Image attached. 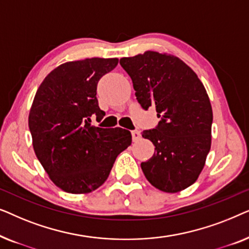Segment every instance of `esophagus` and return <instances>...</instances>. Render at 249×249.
I'll use <instances>...</instances> for the list:
<instances>
[{"label":"esophagus","mask_w":249,"mask_h":249,"mask_svg":"<svg viewBox=\"0 0 249 249\" xmlns=\"http://www.w3.org/2000/svg\"><path fill=\"white\" fill-rule=\"evenodd\" d=\"M131 136H132V141H134V142H138L139 139H141V137H142L141 131H138V130L132 131L131 132Z\"/></svg>","instance_id":"obj_1"}]
</instances>
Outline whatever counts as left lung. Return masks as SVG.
I'll use <instances>...</instances> for the list:
<instances>
[{
    "label": "left lung",
    "instance_id": "1",
    "mask_svg": "<svg viewBox=\"0 0 249 249\" xmlns=\"http://www.w3.org/2000/svg\"><path fill=\"white\" fill-rule=\"evenodd\" d=\"M138 103L155 107L158 127L142 136L155 146L141 166L146 179L165 193H178L198 179L212 142L213 112L205 87L192 68L171 54L146 51L122 57Z\"/></svg>",
    "mask_w": 249,
    "mask_h": 249
}]
</instances>
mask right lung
<instances>
[{
  "label": "right lung",
  "mask_w": 249,
  "mask_h": 249,
  "mask_svg": "<svg viewBox=\"0 0 249 249\" xmlns=\"http://www.w3.org/2000/svg\"><path fill=\"white\" fill-rule=\"evenodd\" d=\"M119 60L91 57L61 64L45 77L30 107L28 124L35 154L50 179L66 193L87 194L110 175L115 159L131 145L122 128L90 124L101 121L97 83Z\"/></svg>",
  "instance_id": "1"
}]
</instances>
